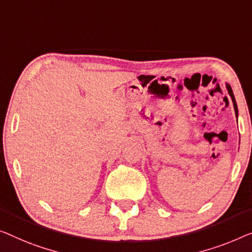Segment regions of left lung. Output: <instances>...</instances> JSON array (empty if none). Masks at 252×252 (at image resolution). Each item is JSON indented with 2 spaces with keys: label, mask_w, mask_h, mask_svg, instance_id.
<instances>
[{
  "label": "left lung",
  "mask_w": 252,
  "mask_h": 252,
  "mask_svg": "<svg viewBox=\"0 0 252 252\" xmlns=\"http://www.w3.org/2000/svg\"><path fill=\"white\" fill-rule=\"evenodd\" d=\"M226 89H227V93H228V95L231 96V99H232V102H233V106H234L235 115L238 116V105H236V102H235V98H234L233 92H232V88H231V86L228 85V84H226Z\"/></svg>",
  "instance_id": "1"
}]
</instances>
